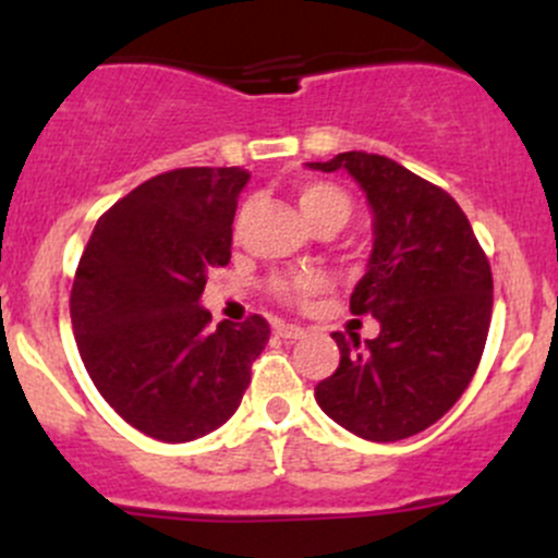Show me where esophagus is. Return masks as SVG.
I'll return each instance as SVG.
<instances>
[{
    "mask_svg": "<svg viewBox=\"0 0 558 558\" xmlns=\"http://www.w3.org/2000/svg\"><path fill=\"white\" fill-rule=\"evenodd\" d=\"M278 335L283 337V340H300V337L305 335V326H300V324H278Z\"/></svg>",
    "mask_w": 558,
    "mask_h": 558,
    "instance_id": "34e87169",
    "label": "esophagus"
}]
</instances>
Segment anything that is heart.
Masks as SVG:
<instances>
[{"label":"heart","instance_id":"heart-1","mask_svg":"<svg viewBox=\"0 0 558 558\" xmlns=\"http://www.w3.org/2000/svg\"><path fill=\"white\" fill-rule=\"evenodd\" d=\"M296 202L300 210L313 227L318 223H335V227H345L348 218L353 213V199L335 183H324V180H307L296 189ZM320 275L315 272H286L272 275L269 278V291L278 296L280 302L289 305H300V302L311 300L315 291L320 289Z\"/></svg>","mask_w":558,"mask_h":558}]
</instances>
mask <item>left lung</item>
<instances>
[{
    "mask_svg": "<svg viewBox=\"0 0 558 558\" xmlns=\"http://www.w3.org/2000/svg\"><path fill=\"white\" fill-rule=\"evenodd\" d=\"M311 167L348 170L367 194L375 243L351 313L380 324L375 340L331 335L340 367L315 386V402L364 440H404L440 421L470 386L492 324V267L440 185L364 150Z\"/></svg>",
    "mask_w": 558,
    "mask_h": 558,
    "instance_id": "obj_1",
    "label": "left lung"
}]
</instances>
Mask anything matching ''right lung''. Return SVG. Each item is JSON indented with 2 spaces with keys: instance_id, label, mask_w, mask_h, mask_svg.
<instances>
[{
  "instance_id": "1",
  "label": "right lung",
  "mask_w": 558,
  "mask_h": 558,
  "mask_svg": "<svg viewBox=\"0 0 558 558\" xmlns=\"http://www.w3.org/2000/svg\"><path fill=\"white\" fill-rule=\"evenodd\" d=\"M240 167H183L145 180L94 227L70 294L77 351L126 424L165 442L218 429L240 408L269 324L199 307L207 272L232 258Z\"/></svg>"
}]
</instances>
